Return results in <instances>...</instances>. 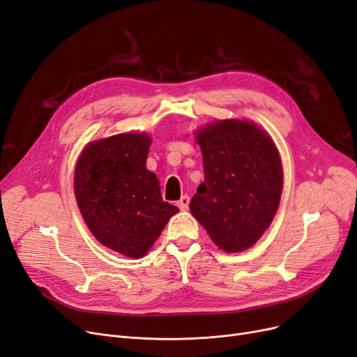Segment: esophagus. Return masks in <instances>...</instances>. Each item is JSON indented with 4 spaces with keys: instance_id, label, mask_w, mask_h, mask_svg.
Segmentation results:
<instances>
[{
    "instance_id": "obj_1",
    "label": "esophagus",
    "mask_w": 357,
    "mask_h": 357,
    "mask_svg": "<svg viewBox=\"0 0 357 357\" xmlns=\"http://www.w3.org/2000/svg\"><path fill=\"white\" fill-rule=\"evenodd\" d=\"M176 204H178V207H179L181 210L188 208V206H190V197H188V195L181 197V198L176 201Z\"/></svg>"
}]
</instances>
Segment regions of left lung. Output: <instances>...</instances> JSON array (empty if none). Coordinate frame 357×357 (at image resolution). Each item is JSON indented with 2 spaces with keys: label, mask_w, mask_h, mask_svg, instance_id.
<instances>
[{
  "label": "left lung",
  "mask_w": 357,
  "mask_h": 357,
  "mask_svg": "<svg viewBox=\"0 0 357 357\" xmlns=\"http://www.w3.org/2000/svg\"><path fill=\"white\" fill-rule=\"evenodd\" d=\"M195 138L204 182L190 210L220 250L245 251L268 229L280 203V154L271 137L250 121H215Z\"/></svg>",
  "instance_id": "left-lung-1"
}]
</instances>
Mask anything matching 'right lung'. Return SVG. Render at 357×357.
<instances>
[{"mask_svg":"<svg viewBox=\"0 0 357 357\" xmlns=\"http://www.w3.org/2000/svg\"><path fill=\"white\" fill-rule=\"evenodd\" d=\"M151 138L127 132L89 143L74 170L83 219L102 245L142 258L179 210L162 199L159 179L146 167Z\"/></svg>","mask_w":357,"mask_h":357,"instance_id":"add662e5","label":"right lung"}]
</instances>
